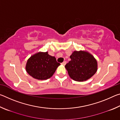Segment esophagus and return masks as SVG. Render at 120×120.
<instances>
[{"label": "esophagus", "mask_w": 120, "mask_h": 120, "mask_svg": "<svg viewBox=\"0 0 120 120\" xmlns=\"http://www.w3.org/2000/svg\"><path fill=\"white\" fill-rule=\"evenodd\" d=\"M66 63H67L66 61H64L62 63H61V64H62V65H64H64H66Z\"/></svg>", "instance_id": "34e87169"}]
</instances>
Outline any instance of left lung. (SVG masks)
<instances>
[{"label":"left lung","instance_id":"obj_1","mask_svg":"<svg viewBox=\"0 0 120 120\" xmlns=\"http://www.w3.org/2000/svg\"><path fill=\"white\" fill-rule=\"evenodd\" d=\"M71 60L65 66L69 77L75 81L84 82L90 78L97 70V62L92 54L86 51H75Z\"/></svg>","mask_w":120,"mask_h":120}]
</instances>
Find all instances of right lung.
Wrapping results in <instances>:
<instances>
[{
    "label": "right lung",
    "instance_id": "obj_1",
    "mask_svg": "<svg viewBox=\"0 0 120 120\" xmlns=\"http://www.w3.org/2000/svg\"><path fill=\"white\" fill-rule=\"evenodd\" d=\"M54 56L48 52H38L32 55L27 61L25 69L27 72L38 80H46L51 78L59 66Z\"/></svg>",
    "mask_w": 120,
    "mask_h": 120
}]
</instances>
